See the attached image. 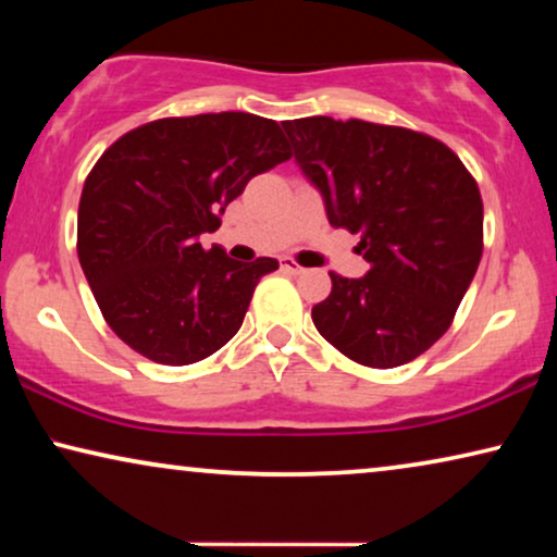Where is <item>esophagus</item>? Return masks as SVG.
<instances>
[{"instance_id": "1", "label": "esophagus", "mask_w": 557, "mask_h": 557, "mask_svg": "<svg viewBox=\"0 0 557 557\" xmlns=\"http://www.w3.org/2000/svg\"><path fill=\"white\" fill-rule=\"evenodd\" d=\"M281 271L294 273V276H296V273H304V265L296 263L294 258H281Z\"/></svg>"}]
</instances>
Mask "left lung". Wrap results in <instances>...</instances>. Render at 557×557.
<instances>
[{"mask_svg":"<svg viewBox=\"0 0 557 557\" xmlns=\"http://www.w3.org/2000/svg\"><path fill=\"white\" fill-rule=\"evenodd\" d=\"M330 225L360 233L370 271L332 276L311 309L319 334L364 368H398L451 326L484 248L476 180L444 141L403 126L309 116L284 121Z\"/></svg>","mask_w":557,"mask_h":557,"instance_id":"obj_1","label":"left lung"}]
</instances>
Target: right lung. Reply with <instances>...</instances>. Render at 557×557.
Segmentation results:
<instances>
[{
  "instance_id": "obj_1",
  "label": "right lung",
  "mask_w": 557,
  "mask_h": 557,
  "mask_svg": "<svg viewBox=\"0 0 557 557\" xmlns=\"http://www.w3.org/2000/svg\"><path fill=\"white\" fill-rule=\"evenodd\" d=\"M286 159L276 121L243 111L149 121L103 151L83 185L78 261L106 324L134 352L193 364L233 339L278 261L238 263L197 238Z\"/></svg>"
}]
</instances>
